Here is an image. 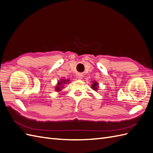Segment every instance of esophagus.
<instances>
[{
    "instance_id": "esophagus-1",
    "label": "esophagus",
    "mask_w": 153,
    "mask_h": 153,
    "mask_svg": "<svg viewBox=\"0 0 153 153\" xmlns=\"http://www.w3.org/2000/svg\"><path fill=\"white\" fill-rule=\"evenodd\" d=\"M76 76H77V78H78V79H82V78H83V75L82 73H78Z\"/></svg>"
}]
</instances>
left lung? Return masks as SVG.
Returning a JSON list of instances; mask_svg holds the SVG:
<instances>
[{
  "label": "left lung",
  "mask_w": 153,
  "mask_h": 153,
  "mask_svg": "<svg viewBox=\"0 0 153 153\" xmlns=\"http://www.w3.org/2000/svg\"><path fill=\"white\" fill-rule=\"evenodd\" d=\"M91 88L94 91H97L98 89V84L95 81H93L92 82V85H91Z\"/></svg>",
  "instance_id": "1"
}]
</instances>
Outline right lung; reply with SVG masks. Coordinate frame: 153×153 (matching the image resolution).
I'll list each match as a JSON object with an SVG mask.
<instances>
[{"mask_svg": "<svg viewBox=\"0 0 153 153\" xmlns=\"http://www.w3.org/2000/svg\"><path fill=\"white\" fill-rule=\"evenodd\" d=\"M68 83H69V80H64V79L61 80V81L58 82L57 85L55 87V91L57 92H59L60 91H61L64 86V85H65L66 84H68Z\"/></svg>", "mask_w": 153, "mask_h": 153, "instance_id": "obj_1", "label": "right lung"}]
</instances>
